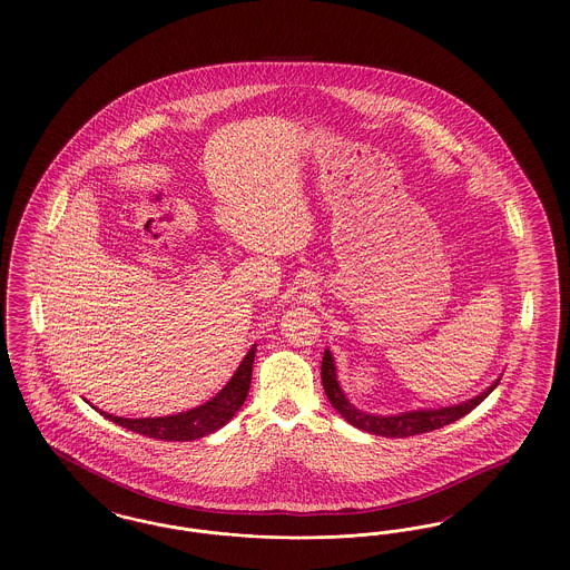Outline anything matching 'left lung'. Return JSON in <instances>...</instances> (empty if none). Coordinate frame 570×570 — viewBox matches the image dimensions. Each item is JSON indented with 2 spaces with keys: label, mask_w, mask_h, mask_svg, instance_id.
<instances>
[{
  "label": "left lung",
  "mask_w": 570,
  "mask_h": 570,
  "mask_svg": "<svg viewBox=\"0 0 570 570\" xmlns=\"http://www.w3.org/2000/svg\"><path fill=\"white\" fill-rule=\"evenodd\" d=\"M321 376H323V386L331 406L344 416V421H348L356 430H363L367 434L384 435V438H407V435L428 434V432L440 430L479 406L500 382V379L493 380L483 393L453 406L419 407V410H406L400 414H372L351 404V400L342 391L337 370H335V358L328 348H325V356H323Z\"/></svg>",
  "instance_id": "8db88e82"
}]
</instances>
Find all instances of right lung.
I'll list each match as a JSON object with an SVG mask.
<instances>
[{
  "label": "right lung",
  "instance_id": "1",
  "mask_svg": "<svg viewBox=\"0 0 570 570\" xmlns=\"http://www.w3.org/2000/svg\"><path fill=\"white\" fill-rule=\"evenodd\" d=\"M254 354H256V344L247 351L237 372L233 374V379L226 382V386L217 393L216 397H212L209 402H205L200 406L186 410V412H177V414H168V416L124 419V416H115V414L94 407L100 414H105L115 425L126 428L136 434L166 440V442H190L196 438L214 434L237 414L239 407L244 406L247 391H249V382H252Z\"/></svg>",
  "mask_w": 570,
  "mask_h": 570
}]
</instances>
